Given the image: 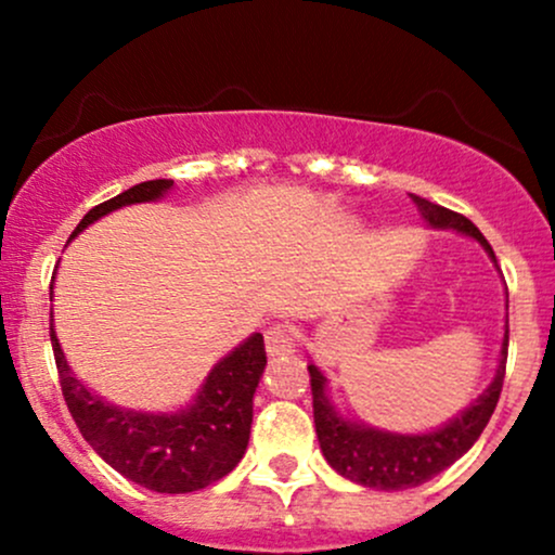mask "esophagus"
Instances as JSON below:
<instances>
[{
  "mask_svg": "<svg viewBox=\"0 0 555 555\" xmlns=\"http://www.w3.org/2000/svg\"><path fill=\"white\" fill-rule=\"evenodd\" d=\"M266 352L271 358H286V354L295 352V336H292V328L286 323H276L266 331Z\"/></svg>",
  "mask_w": 555,
  "mask_h": 555,
  "instance_id": "obj_1",
  "label": "esophagus"
}]
</instances>
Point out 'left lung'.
I'll return each mask as SVG.
<instances>
[{
  "label": "left lung",
  "instance_id": "1",
  "mask_svg": "<svg viewBox=\"0 0 555 555\" xmlns=\"http://www.w3.org/2000/svg\"><path fill=\"white\" fill-rule=\"evenodd\" d=\"M410 197L417 206L420 216H423L425 227L451 229V232L480 242V247L488 253V258L495 266L493 247L488 245L480 229L467 216L449 211V208L425 201L420 195ZM506 354L508 315L506 326H503L499 367H495L490 386L475 401H469V406H464L454 417L446 420L443 425L423 433H393L362 423L358 417L341 415L339 406L334 404V399L328 393V378L310 360L308 371L310 391H313V417L323 456H326V462L341 477L375 490H406L433 480L438 473H443L446 467H451L460 456L467 454L473 449V443L480 438V433L486 430L488 420L493 415L501 397L503 373H506Z\"/></svg>",
  "mask_w": 555,
  "mask_h": 555
}]
</instances>
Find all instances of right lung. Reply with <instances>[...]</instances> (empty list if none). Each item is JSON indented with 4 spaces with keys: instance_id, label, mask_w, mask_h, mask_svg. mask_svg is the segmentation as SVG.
Returning <instances> with one entry per match:
<instances>
[{
    "instance_id": "obj_1",
    "label": "right lung",
    "mask_w": 555,
    "mask_h": 555,
    "mask_svg": "<svg viewBox=\"0 0 555 555\" xmlns=\"http://www.w3.org/2000/svg\"><path fill=\"white\" fill-rule=\"evenodd\" d=\"M171 188L175 180H149L125 190L82 216L69 240L117 208L162 201ZM52 349L75 425L95 454L127 480L156 493H193L232 473L245 456L253 425V397L266 371L260 334H250L216 362L195 397L171 412H143L112 404L78 380L56 339L54 313Z\"/></svg>"
}]
</instances>
